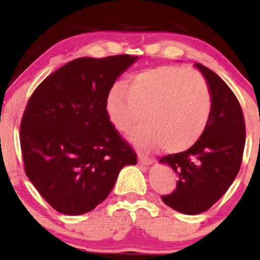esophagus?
<instances>
[{
  "mask_svg": "<svg viewBox=\"0 0 260 260\" xmlns=\"http://www.w3.org/2000/svg\"><path fill=\"white\" fill-rule=\"evenodd\" d=\"M138 161L142 165H151L153 162V158L149 157L148 154L143 153V152H138Z\"/></svg>",
  "mask_w": 260,
  "mask_h": 260,
  "instance_id": "1",
  "label": "esophagus"
}]
</instances>
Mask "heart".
I'll return each instance as SVG.
<instances>
[{
	"instance_id": "1",
	"label": "heart",
	"mask_w": 260,
	"mask_h": 260,
	"mask_svg": "<svg viewBox=\"0 0 260 260\" xmlns=\"http://www.w3.org/2000/svg\"><path fill=\"white\" fill-rule=\"evenodd\" d=\"M211 94L199 73L186 67L167 65L132 75L125 85L117 84L106 96V113L112 125L132 132L141 147L162 145L169 152L192 147L205 132L211 114Z\"/></svg>"
}]
</instances>
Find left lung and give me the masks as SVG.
Instances as JSON below:
<instances>
[{
  "label": "left lung",
  "instance_id": "1",
  "mask_svg": "<svg viewBox=\"0 0 260 260\" xmlns=\"http://www.w3.org/2000/svg\"><path fill=\"white\" fill-rule=\"evenodd\" d=\"M195 65L210 89V119L192 147L159 159L179 175L176 188L162 195V201L188 215L209 210L226 192L239 172L245 146V122L235 94L212 70Z\"/></svg>",
  "mask_w": 260,
  "mask_h": 260
}]
</instances>
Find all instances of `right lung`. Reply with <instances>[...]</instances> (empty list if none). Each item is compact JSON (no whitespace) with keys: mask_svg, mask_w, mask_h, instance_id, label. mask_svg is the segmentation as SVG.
<instances>
[{"mask_svg":"<svg viewBox=\"0 0 260 260\" xmlns=\"http://www.w3.org/2000/svg\"><path fill=\"white\" fill-rule=\"evenodd\" d=\"M137 60L128 54L79 57L34 90L20 125L23 167L51 208L65 215L93 210L137 154L106 113L115 79Z\"/></svg>","mask_w":260,"mask_h":260,"instance_id":"1","label":"right lung"}]
</instances>
